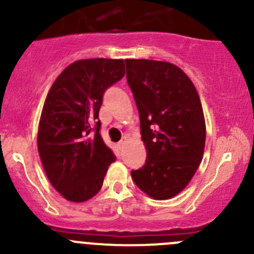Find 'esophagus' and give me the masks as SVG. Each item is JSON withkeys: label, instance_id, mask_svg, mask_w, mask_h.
<instances>
[{"label": "esophagus", "instance_id": "34e87169", "mask_svg": "<svg viewBox=\"0 0 254 254\" xmlns=\"http://www.w3.org/2000/svg\"><path fill=\"white\" fill-rule=\"evenodd\" d=\"M125 145V140H123V141H120L119 143H118V147L119 148H123V146Z\"/></svg>", "mask_w": 254, "mask_h": 254}]
</instances>
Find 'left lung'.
Segmentation results:
<instances>
[{
  "mask_svg": "<svg viewBox=\"0 0 254 254\" xmlns=\"http://www.w3.org/2000/svg\"><path fill=\"white\" fill-rule=\"evenodd\" d=\"M127 79L140 115L145 165L132 181L156 200L173 198L195 175L205 146V120L190 78L171 63L127 59Z\"/></svg>",
  "mask_w": 254,
  "mask_h": 254,
  "instance_id": "left-lung-1",
  "label": "left lung"
}]
</instances>
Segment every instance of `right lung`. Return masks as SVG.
Wrapping results in <instances>:
<instances>
[{"label": "right lung", "instance_id": "add662e5", "mask_svg": "<svg viewBox=\"0 0 254 254\" xmlns=\"http://www.w3.org/2000/svg\"><path fill=\"white\" fill-rule=\"evenodd\" d=\"M124 75L123 60H78L59 75L49 91L38 151L51 186L67 200L82 203L96 195L115 161L99 134L98 114L106 89Z\"/></svg>", "mask_w": 254, "mask_h": 254}]
</instances>
